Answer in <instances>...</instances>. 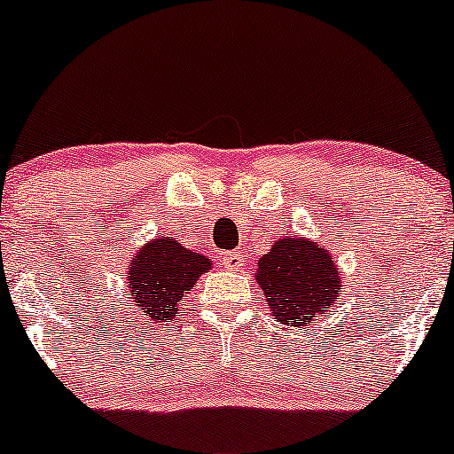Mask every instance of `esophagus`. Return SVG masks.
<instances>
[{
  "instance_id": "obj_1",
  "label": "esophagus",
  "mask_w": 454,
  "mask_h": 454,
  "mask_svg": "<svg viewBox=\"0 0 454 454\" xmlns=\"http://www.w3.org/2000/svg\"><path fill=\"white\" fill-rule=\"evenodd\" d=\"M223 260H225V266L229 270H240L242 264H245V255H242L240 251H229Z\"/></svg>"
}]
</instances>
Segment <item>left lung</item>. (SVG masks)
Segmentation results:
<instances>
[{"instance_id":"8db88e82","label":"left lung","mask_w":454,"mask_h":454,"mask_svg":"<svg viewBox=\"0 0 454 454\" xmlns=\"http://www.w3.org/2000/svg\"><path fill=\"white\" fill-rule=\"evenodd\" d=\"M279 324L301 328L336 303L343 278L334 255L310 238L279 236L254 273Z\"/></svg>"}]
</instances>
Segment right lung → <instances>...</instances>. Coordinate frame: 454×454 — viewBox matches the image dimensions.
<instances>
[{"label": "right lung", "mask_w": 454, "mask_h": 454, "mask_svg": "<svg viewBox=\"0 0 454 454\" xmlns=\"http://www.w3.org/2000/svg\"><path fill=\"white\" fill-rule=\"evenodd\" d=\"M209 269L212 260L185 249L172 236L153 238L129 262V301L148 324L172 321L179 317V303L196 286V279Z\"/></svg>", "instance_id": "1"}]
</instances>
